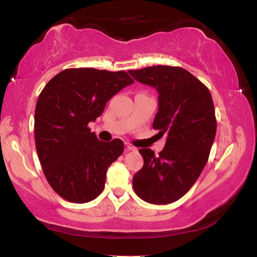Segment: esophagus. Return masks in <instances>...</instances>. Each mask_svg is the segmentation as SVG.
I'll list each match as a JSON object with an SVG mask.
<instances>
[{
  "label": "esophagus",
  "instance_id": "34e87169",
  "mask_svg": "<svg viewBox=\"0 0 257 257\" xmlns=\"http://www.w3.org/2000/svg\"><path fill=\"white\" fill-rule=\"evenodd\" d=\"M125 148L126 150H129V152H136V150H138V148L133 146L132 143H125Z\"/></svg>",
  "mask_w": 257,
  "mask_h": 257
}]
</instances>
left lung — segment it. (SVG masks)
Listing matches in <instances>:
<instances>
[{"mask_svg":"<svg viewBox=\"0 0 257 257\" xmlns=\"http://www.w3.org/2000/svg\"><path fill=\"white\" fill-rule=\"evenodd\" d=\"M129 74L159 91L153 128L167 141L159 155L142 148L143 167L133 177L136 195L153 204L183 196L201 175L216 135V117L206 85L181 67L153 66Z\"/></svg>","mask_w":257,"mask_h":257,"instance_id":"1","label":"left lung"}]
</instances>
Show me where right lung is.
<instances>
[{"mask_svg": "<svg viewBox=\"0 0 257 257\" xmlns=\"http://www.w3.org/2000/svg\"><path fill=\"white\" fill-rule=\"evenodd\" d=\"M134 80L125 71L70 68L51 78L35 109V143L44 176L64 200L85 203L103 191L107 169L123 153L121 140L103 142L88 124Z\"/></svg>", "mask_w": 257, "mask_h": 257, "instance_id": "obj_1", "label": "right lung"}]
</instances>
